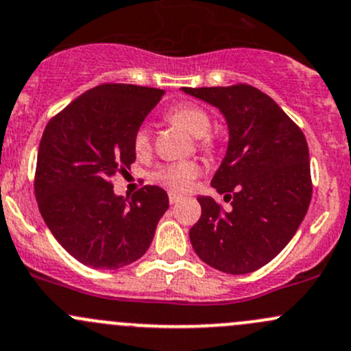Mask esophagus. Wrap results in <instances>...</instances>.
<instances>
[{"mask_svg": "<svg viewBox=\"0 0 351 351\" xmlns=\"http://www.w3.org/2000/svg\"><path fill=\"white\" fill-rule=\"evenodd\" d=\"M179 201H182V196H180V194L169 193V202H171V204H177Z\"/></svg>", "mask_w": 351, "mask_h": 351, "instance_id": "34e87169", "label": "esophagus"}]
</instances>
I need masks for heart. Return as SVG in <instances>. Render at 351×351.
<instances>
[{
    "label": "heart",
    "instance_id": "b5f03b06",
    "mask_svg": "<svg viewBox=\"0 0 351 351\" xmlns=\"http://www.w3.org/2000/svg\"><path fill=\"white\" fill-rule=\"evenodd\" d=\"M169 120L184 126L191 135L201 138L202 145H209L208 133L211 130V118L204 110L196 104H180L169 113ZM135 150L145 152L150 147V128L147 125L140 126L135 133ZM199 174V165L196 162H171L164 164L154 172V179L162 186L172 191H186L194 179Z\"/></svg>",
    "mask_w": 351,
    "mask_h": 351
}]
</instances>
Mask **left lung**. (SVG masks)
I'll return each mask as SVG.
<instances>
[{"instance_id": "left-lung-1", "label": "left lung", "mask_w": 351, "mask_h": 351, "mask_svg": "<svg viewBox=\"0 0 351 351\" xmlns=\"http://www.w3.org/2000/svg\"><path fill=\"white\" fill-rule=\"evenodd\" d=\"M218 108L228 125V149L211 186L228 211L199 196L201 218L189 230L194 252L225 274H250L284 250L308 213L309 150L304 133L279 104L248 84L182 88Z\"/></svg>"}]
</instances>
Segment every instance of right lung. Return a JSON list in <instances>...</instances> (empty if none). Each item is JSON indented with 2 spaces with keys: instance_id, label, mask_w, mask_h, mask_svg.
<instances>
[{
  "instance_id": "right-lung-1",
  "label": "right lung",
  "mask_w": 351,
  "mask_h": 351,
  "mask_svg": "<svg viewBox=\"0 0 351 351\" xmlns=\"http://www.w3.org/2000/svg\"><path fill=\"white\" fill-rule=\"evenodd\" d=\"M164 89L101 84L72 101L43 130L35 171L40 215L75 260L114 270L149 250L169 209L162 187L117 196L111 177L135 162V133Z\"/></svg>"
}]
</instances>
